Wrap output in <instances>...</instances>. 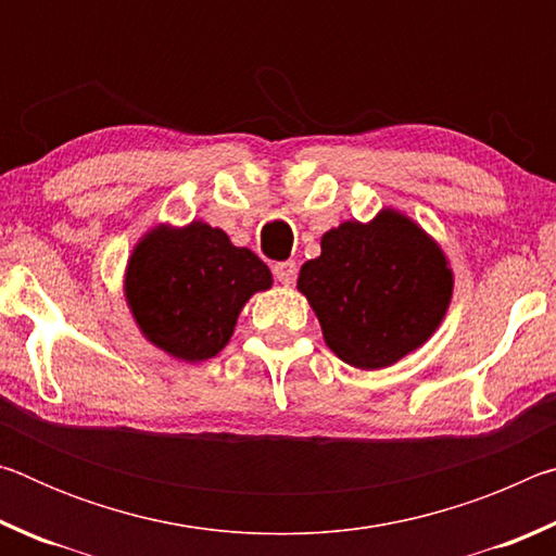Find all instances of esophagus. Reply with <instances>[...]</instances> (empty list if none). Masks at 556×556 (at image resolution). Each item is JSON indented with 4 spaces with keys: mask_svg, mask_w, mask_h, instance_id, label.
<instances>
[{
    "mask_svg": "<svg viewBox=\"0 0 556 556\" xmlns=\"http://www.w3.org/2000/svg\"><path fill=\"white\" fill-rule=\"evenodd\" d=\"M271 271H275V279L279 281V285L289 287V285H294L299 267H296L294 260H287V262H277V265L271 267Z\"/></svg>",
    "mask_w": 556,
    "mask_h": 556,
    "instance_id": "esophagus-1",
    "label": "esophagus"
}]
</instances>
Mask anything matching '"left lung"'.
I'll list each match as a JSON object with an SVG mask.
<instances>
[{"label": "left lung", "instance_id": "obj_1", "mask_svg": "<svg viewBox=\"0 0 556 556\" xmlns=\"http://www.w3.org/2000/svg\"><path fill=\"white\" fill-rule=\"evenodd\" d=\"M296 287L343 363L380 370L419 348L444 318L454 275L439 244L397 211L348 220L321 238Z\"/></svg>", "mask_w": 556, "mask_h": 556}]
</instances>
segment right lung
Here are the masks:
<instances>
[{
  "instance_id": "obj_1",
  "label": "right lung",
  "mask_w": 556,
  "mask_h": 556,
  "mask_svg": "<svg viewBox=\"0 0 556 556\" xmlns=\"http://www.w3.org/2000/svg\"><path fill=\"white\" fill-rule=\"evenodd\" d=\"M269 287L271 271L255 252L201 220L147 232L125 277L127 304L147 341L186 363L218 355L244 301Z\"/></svg>"
}]
</instances>
